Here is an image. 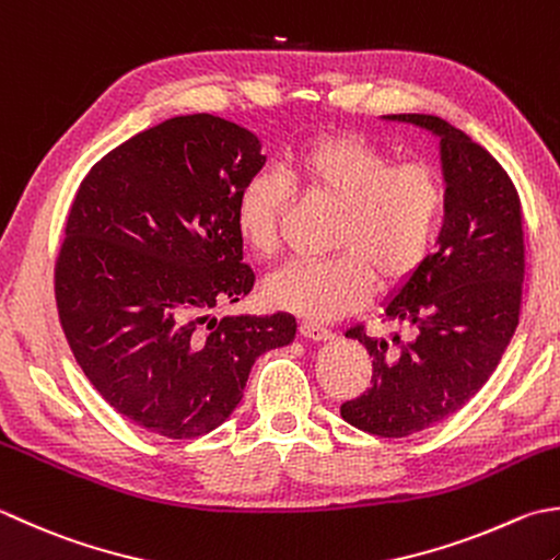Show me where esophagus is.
<instances>
[{
    "label": "esophagus",
    "instance_id": "34e87169",
    "mask_svg": "<svg viewBox=\"0 0 560 560\" xmlns=\"http://www.w3.org/2000/svg\"><path fill=\"white\" fill-rule=\"evenodd\" d=\"M301 335L313 339V342H325V339H332V330H327V327L317 325V323H311V320H303L301 323Z\"/></svg>",
    "mask_w": 560,
    "mask_h": 560
}]
</instances>
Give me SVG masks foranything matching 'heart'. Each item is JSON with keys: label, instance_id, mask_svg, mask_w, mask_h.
<instances>
[{"label": "heart", "instance_id": "b5f03b06", "mask_svg": "<svg viewBox=\"0 0 560 560\" xmlns=\"http://www.w3.org/2000/svg\"><path fill=\"white\" fill-rule=\"evenodd\" d=\"M291 183L337 203L330 259H293L273 271V305L311 320H332L359 308L374 273L383 287L410 279L430 257L440 233L446 194L427 164H393L390 155L359 136H320L295 148L281 174L259 170L237 196L235 223L257 255L279 245V223Z\"/></svg>", "mask_w": 560, "mask_h": 560}]
</instances>
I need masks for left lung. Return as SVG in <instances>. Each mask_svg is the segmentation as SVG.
I'll return each mask as SVG.
<instances>
[{
  "instance_id": "1",
  "label": "left lung",
  "mask_w": 560,
  "mask_h": 560,
  "mask_svg": "<svg viewBox=\"0 0 560 560\" xmlns=\"http://www.w3.org/2000/svg\"><path fill=\"white\" fill-rule=\"evenodd\" d=\"M383 118L440 138L446 184L440 249L383 301L390 320L415 327L412 342L393 349L361 327L347 330L374 359V376L339 415L398 440L462 410L495 371L520 323L524 233L517 189L486 148L440 116Z\"/></svg>"
}]
</instances>
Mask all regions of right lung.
<instances>
[{"label": "right lung", "instance_id": "right-lung-1", "mask_svg": "<svg viewBox=\"0 0 560 560\" xmlns=\"http://www.w3.org/2000/svg\"><path fill=\"white\" fill-rule=\"evenodd\" d=\"M265 162L247 128L177 116L114 148L77 189L55 265L60 323L84 376L142 430H215L257 357L293 342L289 313L203 315L255 287L235 206Z\"/></svg>", "mask_w": 560, "mask_h": 560}]
</instances>
